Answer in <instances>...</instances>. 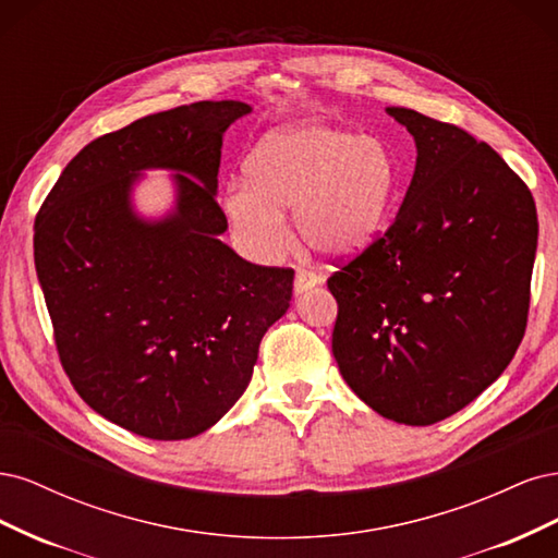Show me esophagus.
Here are the masks:
<instances>
[{
  "label": "esophagus",
  "mask_w": 558,
  "mask_h": 558,
  "mask_svg": "<svg viewBox=\"0 0 558 558\" xmlns=\"http://www.w3.org/2000/svg\"><path fill=\"white\" fill-rule=\"evenodd\" d=\"M318 281L320 279L314 272H310V269H298V272H295V283H293L295 286V293L300 295V293L314 289Z\"/></svg>",
  "instance_id": "34e87169"
}]
</instances>
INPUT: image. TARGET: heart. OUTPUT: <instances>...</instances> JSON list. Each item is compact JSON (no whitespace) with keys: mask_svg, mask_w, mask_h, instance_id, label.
I'll return each instance as SVG.
<instances>
[{"mask_svg":"<svg viewBox=\"0 0 558 558\" xmlns=\"http://www.w3.org/2000/svg\"><path fill=\"white\" fill-rule=\"evenodd\" d=\"M248 181L226 185L221 207L234 238L256 260L289 246L283 211L316 256L342 258L373 242L398 189L391 150L377 137L307 123L265 134L246 165Z\"/></svg>","mask_w":558,"mask_h":558,"instance_id":"obj_1","label":"heart"}]
</instances>
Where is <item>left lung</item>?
<instances>
[{
  "instance_id": "left-lung-1",
  "label": "left lung",
  "mask_w": 558,
  "mask_h": 558,
  "mask_svg": "<svg viewBox=\"0 0 558 558\" xmlns=\"http://www.w3.org/2000/svg\"><path fill=\"white\" fill-rule=\"evenodd\" d=\"M416 144L393 223L328 279L332 356L377 414L442 421L492 386L526 332L537 211L496 150L465 130L388 107Z\"/></svg>"
}]
</instances>
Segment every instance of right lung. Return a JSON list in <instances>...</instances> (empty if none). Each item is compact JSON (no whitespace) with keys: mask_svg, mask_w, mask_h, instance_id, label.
<instances>
[{"mask_svg":"<svg viewBox=\"0 0 558 558\" xmlns=\"http://www.w3.org/2000/svg\"><path fill=\"white\" fill-rule=\"evenodd\" d=\"M251 113L234 99L140 118L64 167L35 221V265L58 356L76 393L150 440L211 428L240 396L267 328L293 295L291 267L240 258L218 234L223 132ZM177 169L178 207L131 211L142 169Z\"/></svg>","mask_w":558,"mask_h":558,"instance_id":"add662e5","label":"right lung"}]
</instances>
